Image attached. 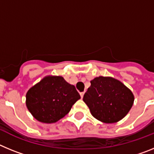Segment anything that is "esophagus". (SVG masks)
Masks as SVG:
<instances>
[{
  "label": "esophagus",
  "instance_id": "34e87169",
  "mask_svg": "<svg viewBox=\"0 0 154 154\" xmlns=\"http://www.w3.org/2000/svg\"><path fill=\"white\" fill-rule=\"evenodd\" d=\"M84 94H85V92H80V96H81V97L82 98L84 96Z\"/></svg>",
  "mask_w": 154,
  "mask_h": 154
}]
</instances>
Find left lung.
<instances>
[{"instance_id":"obj_1","label":"left lung","mask_w":154,"mask_h":154,"mask_svg":"<svg viewBox=\"0 0 154 154\" xmlns=\"http://www.w3.org/2000/svg\"><path fill=\"white\" fill-rule=\"evenodd\" d=\"M90 82L83 101L94 117L106 123H116L124 118L134 101L130 89L112 77L99 76Z\"/></svg>"}]
</instances>
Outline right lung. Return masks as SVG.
<instances>
[{
  "label": "right lung",
  "mask_w": 154,
  "mask_h": 154,
  "mask_svg": "<svg viewBox=\"0 0 154 154\" xmlns=\"http://www.w3.org/2000/svg\"><path fill=\"white\" fill-rule=\"evenodd\" d=\"M75 87L62 76H46L26 94V106L39 122L55 123L67 115L80 99Z\"/></svg>",
  "instance_id": "obj_1"
}]
</instances>
